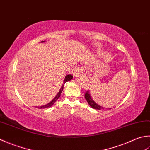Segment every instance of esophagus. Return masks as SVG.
I'll use <instances>...</instances> for the list:
<instances>
[{"mask_svg":"<svg viewBox=\"0 0 150 150\" xmlns=\"http://www.w3.org/2000/svg\"><path fill=\"white\" fill-rule=\"evenodd\" d=\"M82 71H83V68H82L81 67H77V69H75V71L74 72V73H73V76H74V77H76L77 75V73H79Z\"/></svg>","mask_w":150,"mask_h":150,"instance_id":"esophagus-1","label":"esophagus"}]
</instances>
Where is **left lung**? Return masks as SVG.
<instances>
[{
    "label": "left lung",
    "instance_id": "left-lung-1",
    "mask_svg": "<svg viewBox=\"0 0 150 150\" xmlns=\"http://www.w3.org/2000/svg\"><path fill=\"white\" fill-rule=\"evenodd\" d=\"M84 98L86 99V100L87 101V102L88 103V104L90 105V106L91 107H92L93 108H95V109H98V110H101L102 108H104L103 107H102L101 106H99V105H97L96 103L92 100V99L91 98V96L90 94L89 93V91H86V93H85L84 94ZM108 109H110V108H108Z\"/></svg>",
    "mask_w": 150,
    "mask_h": 150
}]
</instances>
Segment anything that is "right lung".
<instances>
[{
    "mask_svg": "<svg viewBox=\"0 0 150 150\" xmlns=\"http://www.w3.org/2000/svg\"><path fill=\"white\" fill-rule=\"evenodd\" d=\"M72 78H73V76H72V75H71V74H69V75H67L66 76V78H65V79H64V83H63V84H62V87H61V88H60V91L59 92H58V93H57V96L55 97V98L52 99V100L49 103H48V104H47V105H43V106H41V107H40V108H48V107H51L52 105H53L54 103L56 102V101L57 100V99L60 98V95H61V93H62V90H63V89H64V84H65V83H66V82H67V81H69L70 80H71L72 79Z\"/></svg>",
    "mask_w": 150,
    "mask_h": 150,
    "instance_id": "right-lung-1",
    "label": "right lung"
}]
</instances>
